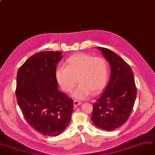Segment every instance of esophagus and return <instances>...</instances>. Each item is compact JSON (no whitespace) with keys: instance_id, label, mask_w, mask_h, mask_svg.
Returning <instances> with one entry per match:
<instances>
[{"instance_id":"obj_1","label":"esophagus","mask_w":155,"mask_h":155,"mask_svg":"<svg viewBox=\"0 0 155 155\" xmlns=\"http://www.w3.org/2000/svg\"><path fill=\"white\" fill-rule=\"evenodd\" d=\"M81 104V102L78 101V100H74V101H73V105H74V106H75V107H77L78 105H80Z\"/></svg>"}]
</instances>
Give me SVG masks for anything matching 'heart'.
Returning a JSON list of instances; mask_svg holds the SVG:
<instances>
[{"instance_id": "b5f03b06", "label": "heart", "mask_w": 155, "mask_h": 155, "mask_svg": "<svg viewBox=\"0 0 155 155\" xmlns=\"http://www.w3.org/2000/svg\"><path fill=\"white\" fill-rule=\"evenodd\" d=\"M66 67L56 70L55 78L61 88L70 93L78 81L73 96L83 99L92 93L98 94L104 90L110 78V68L106 59L85 53L71 55L65 61Z\"/></svg>"}]
</instances>
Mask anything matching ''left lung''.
<instances>
[{
  "mask_svg": "<svg viewBox=\"0 0 155 155\" xmlns=\"http://www.w3.org/2000/svg\"><path fill=\"white\" fill-rule=\"evenodd\" d=\"M97 48L109 62L111 73L104 92L93 104L91 120L97 128L112 131L128 119L135 101L137 87L133 71L127 63L110 50Z\"/></svg>",
  "mask_w": 155,
  "mask_h": 155,
  "instance_id": "8db88e82",
  "label": "left lung"
}]
</instances>
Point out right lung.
I'll list each match as a JSON object with an SVG mask.
<instances>
[{
	"label": "right lung",
	"mask_w": 155,
	"mask_h": 155,
	"mask_svg": "<svg viewBox=\"0 0 155 155\" xmlns=\"http://www.w3.org/2000/svg\"><path fill=\"white\" fill-rule=\"evenodd\" d=\"M62 57L61 51H40L31 56L17 73V102L27 123L43 135L62 134L73 111V100L57 88L55 71Z\"/></svg>",
	"instance_id": "add662e5"
}]
</instances>
